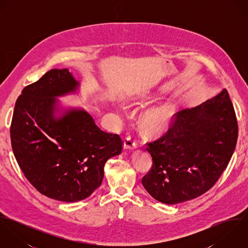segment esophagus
I'll return each instance as SVG.
<instances>
[{
    "instance_id": "1",
    "label": "esophagus",
    "mask_w": 248,
    "mask_h": 248,
    "mask_svg": "<svg viewBox=\"0 0 248 248\" xmlns=\"http://www.w3.org/2000/svg\"><path fill=\"white\" fill-rule=\"evenodd\" d=\"M137 147V141L136 140L132 137V136H129L125 139L124 140V149H128V150H133Z\"/></svg>"
}]
</instances>
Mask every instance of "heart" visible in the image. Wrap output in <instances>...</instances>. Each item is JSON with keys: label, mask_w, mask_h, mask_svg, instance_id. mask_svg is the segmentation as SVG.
I'll return each instance as SVG.
<instances>
[{"label": "heart", "mask_w": 248, "mask_h": 248, "mask_svg": "<svg viewBox=\"0 0 248 248\" xmlns=\"http://www.w3.org/2000/svg\"><path fill=\"white\" fill-rule=\"evenodd\" d=\"M173 111L169 106L156 107L151 109L147 114V125L151 129H161L165 127L172 117Z\"/></svg>", "instance_id": "obj_1"}]
</instances>
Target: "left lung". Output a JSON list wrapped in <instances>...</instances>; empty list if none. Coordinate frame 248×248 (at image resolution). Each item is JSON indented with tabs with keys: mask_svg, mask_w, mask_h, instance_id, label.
I'll use <instances>...</instances> for the list:
<instances>
[{
	"mask_svg": "<svg viewBox=\"0 0 248 248\" xmlns=\"http://www.w3.org/2000/svg\"><path fill=\"white\" fill-rule=\"evenodd\" d=\"M238 140V121L223 90L200 106L172 116L167 132L147 143L153 166L142 177L156 201L176 204L211 189L226 169Z\"/></svg>",
	"mask_w": 248,
	"mask_h": 248,
	"instance_id": "left-lung-1",
	"label": "left lung"
}]
</instances>
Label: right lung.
I'll use <instances>...</instances> for the list:
<instances>
[{
    "label": "right lung",
    "instance_id": "add662e5",
    "mask_svg": "<svg viewBox=\"0 0 248 248\" xmlns=\"http://www.w3.org/2000/svg\"><path fill=\"white\" fill-rule=\"evenodd\" d=\"M78 83L67 69H53L24 88L10 126L11 146L25 177L41 194L57 201L85 200L98 188L107 160L122 152L119 135L99 129L83 109L56 118L55 96Z\"/></svg>",
    "mask_w": 248,
    "mask_h": 248
}]
</instances>
